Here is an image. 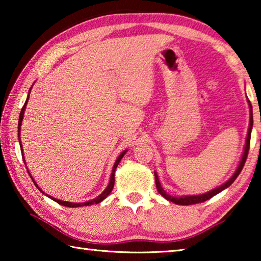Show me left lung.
<instances>
[{
    "instance_id": "left-lung-1",
    "label": "left lung",
    "mask_w": 261,
    "mask_h": 261,
    "mask_svg": "<svg viewBox=\"0 0 261 261\" xmlns=\"http://www.w3.org/2000/svg\"><path fill=\"white\" fill-rule=\"evenodd\" d=\"M247 103H249V107H250V124H249V130H247V136H246V140H245V146H244V152L242 154V158H241V161L238 163V166L236 168L235 173L232 174V176L230 178H229L227 182H224L223 184L219 185L218 188H215L213 190H211V191L206 192V193H202V194H196V196H180V197H175V196H170V194H168L163 188L161 187V183L160 180H159L158 177V174L156 171H154V176H155V184H156V189L159 193L161 194V196L165 198V199L169 200L171 202H174L176 205H193V204H198V202H204L206 200L211 199L212 197H214L215 194L220 193L221 191H223L224 189H227L230 187V185L235 182V179L237 178V176L241 174V171L243 169V167H244V163L246 161V158H247V153H249V148H250V139H251V131H252V126H253V116H252V106H251L250 100H247Z\"/></svg>"
}]
</instances>
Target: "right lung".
Returning <instances> with one entry per match:
<instances>
[{"mask_svg": "<svg viewBox=\"0 0 261 261\" xmlns=\"http://www.w3.org/2000/svg\"><path fill=\"white\" fill-rule=\"evenodd\" d=\"M31 90H32V87L30 88V91H29V94H28V98H26L25 103H24V106H23V108H21V112H20V114H19V121H18V140H19V145H20V151H21V153H23V147H21V143H20V127H21V122H23V118H24V113H25V109H26V105H28V101H29V98H30ZM126 152H127V149H125V151H123V152L120 154V156H118V158L116 159V161H115V163H114V167H113V170H112V175H110V179H109L108 187L105 189V191H103L102 193H101V194H99V196L96 197V198H94V199H92V200H88V201H85V202H70V201H63V200L56 199V198H54V197L49 196V194H46V193L43 192L42 190L40 189V187H39V185L37 184V182H35V180L33 179L32 176H31V174H30V171H29L28 168H26V169H28V171H29V175H30V177L32 178V180H33L34 185H35V187H37V188L39 189V191H40V192H41V193H43V194H46L47 197H49L50 199H53V200H54V201L59 202L60 205L67 206V207H72V208H73V207L91 206V205H93V204H99V202H101V201H102V200H105L106 198H107V197L109 196V193L112 192V190H113V188H114V183H115V170H116V168H117V166H118V163H120V161L122 160V158L124 156V154H125ZM23 161H24L25 166H26V162H25V159H24V153H23Z\"/></svg>", "mask_w": 261, "mask_h": 261, "instance_id": "1", "label": "right lung"}]
</instances>
